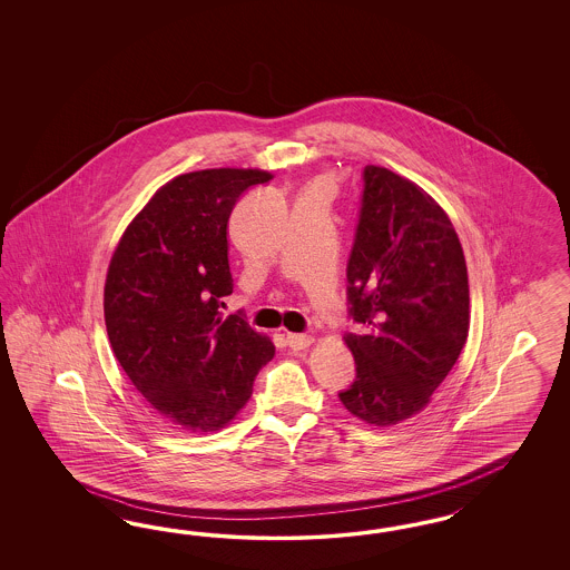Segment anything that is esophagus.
<instances>
[{"label": "esophagus", "instance_id": "obj_1", "mask_svg": "<svg viewBox=\"0 0 570 570\" xmlns=\"http://www.w3.org/2000/svg\"><path fill=\"white\" fill-rule=\"evenodd\" d=\"M286 343L288 346L293 348V351H303V348H307V346L313 343V338H311L309 334H286Z\"/></svg>", "mask_w": 570, "mask_h": 570}]
</instances>
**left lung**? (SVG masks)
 <instances>
[{
  "label": "left lung",
  "instance_id": "obj_1",
  "mask_svg": "<svg viewBox=\"0 0 570 570\" xmlns=\"http://www.w3.org/2000/svg\"><path fill=\"white\" fill-rule=\"evenodd\" d=\"M346 301L357 330L343 405L376 426L422 412L466 345V259L445 210L384 167L363 169Z\"/></svg>",
  "mask_w": 570,
  "mask_h": 570
}]
</instances>
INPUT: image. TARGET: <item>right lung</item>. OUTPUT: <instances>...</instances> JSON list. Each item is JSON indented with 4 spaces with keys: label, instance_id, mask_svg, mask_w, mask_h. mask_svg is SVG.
I'll list each match as a JSON object with an SVG mask.
<instances>
[{
    "label": "right lung",
    "instance_id": "add662e5",
    "mask_svg": "<svg viewBox=\"0 0 570 570\" xmlns=\"http://www.w3.org/2000/svg\"><path fill=\"white\" fill-rule=\"evenodd\" d=\"M272 173L207 169L175 177L127 227L104 286L112 351L134 386L173 424L217 431L240 412L276 348L224 315L234 291L227 222Z\"/></svg>",
    "mask_w": 570,
    "mask_h": 570
}]
</instances>
